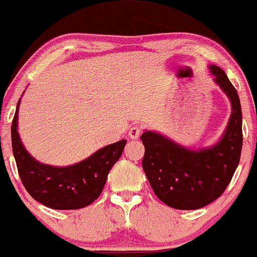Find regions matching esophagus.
Returning <instances> with one entry per match:
<instances>
[{"mask_svg":"<svg viewBox=\"0 0 257 257\" xmlns=\"http://www.w3.org/2000/svg\"><path fill=\"white\" fill-rule=\"evenodd\" d=\"M141 132H142L141 126H140V125H134L131 128H130V131H128L130 139H132V140L139 139L140 135H141Z\"/></svg>","mask_w":257,"mask_h":257,"instance_id":"34e87169","label":"esophagus"}]
</instances>
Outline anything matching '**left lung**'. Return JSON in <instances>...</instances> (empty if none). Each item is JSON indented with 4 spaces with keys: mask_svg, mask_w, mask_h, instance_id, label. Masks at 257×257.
Returning <instances> with one entry per match:
<instances>
[{
    "mask_svg": "<svg viewBox=\"0 0 257 257\" xmlns=\"http://www.w3.org/2000/svg\"><path fill=\"white\" fill-rule=\"evenodd\" d=\"M214 83L231 104V115L220 140L211 146L188 148L160 132L145 131L142 167L153 192L168 207L194 210L218 199L231 181L242 147L239 95L225 71L209 65Z\"/></svg>",
    "mask_w": 257,
    "mask_h": 257,
    "instance_id": "8db88e82",
    "label": "left lung"
}]
</instances>
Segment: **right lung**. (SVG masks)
Here are the masks:
<instances>
[{"label":"right lung","mask_w":257,"mask_h":257,"mask_svg":"<svg viewBox=\"0 0 257 257\" xmlns=\"http://www.w3.org/2000/svg\"><path fill=\"white\" fill-rule=\"evenodd\" d=\"M12 121V150L21 181L31 197L57 210H74L90 205L99 198L110 169L122 155L126 140L107 145L85 160L65 167L46 165L26 150L18 134V109Z\"/></svg>","instance_id":"add662e5"}]
</instances>
